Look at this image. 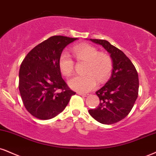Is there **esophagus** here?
<instances>
[{
	"label": "esophagus",
	"mask_w": 156,
	"mask_h": 156,
	"mask_svg": "<svg viewBox=\"0 0 156 156\" xmlns=\"http://www.w3.org/2000/svg\"><path fill=\"white\" fill-rule=\"evenodd\" d=\"M78 95H80V96H82V97H87L88 95H89V94H87L80 93V92H78Z\"/></svg>",
	"instance_id": "esophagus-1"
}]
</instances>
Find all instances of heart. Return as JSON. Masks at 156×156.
Returning a JSON list of instances; mask_svg holds the SVG:
<instances>
[{
	"label": "heart",
	"mask_w": 156,
	"mask_h": 156,
	"mask_svg": "<svg viewBox=\"0 0 156 156\" xmlns=\"http://www.w3.org/2000/svg\"><path fill=\"white\" fill-rule=\"evenodd\" d=\"M73 54L78 61L87 62L85 76H77L68 80L71 89L79 92H89L97 84L105 81L112 69L111 58L108 54L99 53L94 46L89 44H80L73 48ZM59 67L62 74L69 76L74 70V61L67 52L64 51L59 59Z\"/></svg>",
	"instance_id": "heart-1"
}]
</instances>
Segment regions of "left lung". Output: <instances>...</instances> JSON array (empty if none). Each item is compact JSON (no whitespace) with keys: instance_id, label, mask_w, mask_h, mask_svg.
I'll return each mask as SVG.
<instances>
[{"instance_id":"obj_1","label":"left lung","mask_w":156,"mask_h":156,"mask_svg":"<svg viewBox=\"0 0 156 156\" xmlns=\"http://www.w3.org/2000/svg\"><path fill=\"white\" fill-rule=\"evenodd\" d=\"M101 45L110 54L112 62L111 77L96 91L99 106L89 110L91 117L103 124L117 123L128 115L138 97V73L131 60L122 51L105 40L89 39Z\"/></svg>"}]
</instances>
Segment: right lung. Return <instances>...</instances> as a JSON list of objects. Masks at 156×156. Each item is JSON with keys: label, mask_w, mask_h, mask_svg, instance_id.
Returning a JSON list of instances; mask_svg holds the SVG:
<instances>
[{"label": "right lung", "mask_w": 156, "mask_h": 156, "mask_svg": "<svg viewBox=\"0 0 156 156\" xmlns=\"http://www.w3.org/2000/svg\"><path fill=\"white\" fill-rule=\"evenodd\" d=\"M78 38L56 35L27 54L19 73V89L25 108L41 120L57 116L76 92L62 78L59 59L64 48Z\"/></svg>", "instance_id": "obj_1"}]
</instances>
